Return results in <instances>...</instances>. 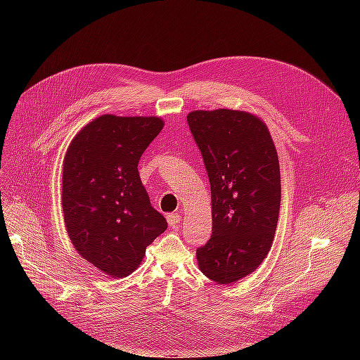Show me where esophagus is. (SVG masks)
Wrapping results in <instances>:
<instances>
[{"label": "esophagus", "instance_id": "1", "mask_svg": "<svg viewBox=\"0 0 360 360\" xmlns=\"http://www.w3.org/2000/svg\"><path fill=\"white\" fill-rule=\"evenodd\" d=\"M167 219H168V224H169L171 226H176V225H179L181 217H180L179 213H169V214L167 216Z\"/></svg>", "mask_w": 360, "mask_h": 360}]
</instances>
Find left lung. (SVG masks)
<instances>
[{
  "instance_id": "left-lung-1",
  "label": "left lung",
  "mask_w": 360,
  "mask_h": 360,
  "mask_svg": "<svg viewBox=\"0 0 360 360\" xmlns=\"http://www.w3.org/2000/svg\"><path fill=\"white\" fill-rule=\"evenodd\" d=\"M212 188L210 240L197 249L198 267L217 284L252 274L275 238L281 207L278 151L266 123L246 111L188 114Z\"/></svg>"
}]
</instances>
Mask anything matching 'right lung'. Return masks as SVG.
Wrapping results in <instances>:
<instances>
[{
	"label": "right lung",
	"mask_w": 360,
	"mask_h": 360,
	"mask_svg": "<svg viewBox=\"0 0 360 360\" xmlns=\"http://www.w3.org/2000/svg\"><path fill=\"white\" fill-rule=\"evenodd\" d=\"M160 117L103 114L75 135L63 160L61 204L68 234L84 259L126 278L167 230L150 204L138 162L160 130Z\"/></svg>",
	"instance_id": "add662e5"
}]
</instances>
